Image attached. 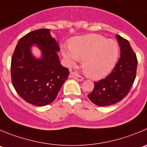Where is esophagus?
<instances>
[{
	"mask_svg": "<svg viewBox=\"0 0 147 147\" xmlns=\"http://www.w3.org/2000/svg\"><path fill=\"white\" fill-rule=\"evenodd\" d=\"M70 77L74 78V79H76V80H78V81H83L84 80V79L82 77V76H80L79 74H77L76 72H73V71H71V72L70 73Z\"/></svg>",
	"mask_w": 147,
	"mask_h": 147,
	"instance_id": "1",
	"label": "esophagus"
}]
</instances>
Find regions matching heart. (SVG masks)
Returning <instances> with one entry per match:
<instances>
[{
    "mask_svg": "<svg viewBox=\"0 0 147 147\" xmlns=\"http://www.w3.org/2000/svg\"><path fill=\"white\" fill-rule=\"evenodd\" d=\"M62 55L69 65L82 61V68L86 76L100 79L113 70L118 60L119 47L113 40L97 34H88L73 38L69 47L63 46Z\"/></svg>",
    "mask_w": 147,
    "mask_h": 147,
    "instance_id": "b5f03b06",
    "label": "heart"
}]
</instances>
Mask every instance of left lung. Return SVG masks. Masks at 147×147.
<instances>
[{
	"label": "left lung",
	"instance_id": "8db88e82",
	"mask_svg": "<svg viewBox=\"0 0 147 147\" xmlns=\"http://www.w3.org/2000/svg\"><path fill=\"white\" fill-rule=\"evenodd\" d=\"M121 57L105 79L94 82L93 91L87 97L98 106H109L121 101L131 90L136 76L137 58L128 41L116 35Z\"/></svg>",
	"mask_w": 147,
	"mask_h": 147
}]
</instances>
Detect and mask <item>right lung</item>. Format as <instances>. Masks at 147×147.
<instances>
[{
    "mask_svg": "<svg viewBox=\"0 0 147 147\" xmlns=\"http://www.w3.org/2000/svg\"><path fill=\"white\" fill-rule=\"evenodd\" d=\"M34 44L41 50L40 59H36L30 53ZM59 50L48 29L32 31L19 40L11 58V82L26 102L44 106L55 100L69 75L68 68L60 63Z\"/></svg>",
    "mask_w": 147,
    "mask_h": 147,
    "instance_id": "right-lung-1",
    "label": "right lung"
}]
</instances>
